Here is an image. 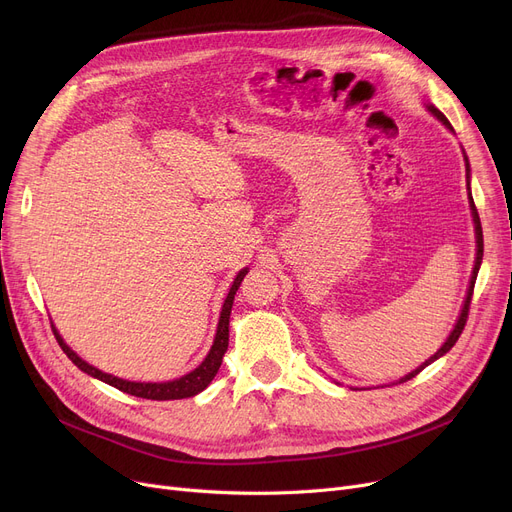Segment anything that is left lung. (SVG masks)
Segmentation results:
<instances>
[{"instance_id":"8db88e82","label":"left lung","mask_w":512,"mask_h":512,"mask_svg":"<svg viewBox=\"0 0 512 512\" xmlns=\"http://www.w3.org/2000/svg\"><path fill=\"white\" fill-rule=\"evenodd\" d=\"M429 112H432L438 120H442L444 122V126L446 128H450L452 130V126H450V122L446 120V116L440 112V110H436L434 105H429L427 107ZM465 159H467V155H465ZM469 161H467V186H469ZM469 201H471V211H473V222H475V234H477V257H475V267H473V276H471V284H469V292H467V299H465V305H463V311H461V317H459V321H456V326H454V330L450 332V336H448V340L444 342V346L440 348V351L434 355V357H429L419 369H415V371H411L409 375H405V378H402L400 382H409V380H413L417 373H421L429 363H434L436 359H440L442 355H446L450 348L456 344V340H459V336L463 334V330H465V324H467V317H469V307H471V299H473V286H475V280H477V272H479V265H481V257H483V232H481V222H479V213H477V207H475V203H473V197H471V191H469Z\"/></svg>"}]
</instances>
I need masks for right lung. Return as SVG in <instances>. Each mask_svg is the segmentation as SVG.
Here are the masks:
<instances>
[{"label": "right lung", "mask_w": 512, "mask_h": 512, "mask_svg": "<svg viewBox=\"0 0 512 512\" xmlns=\"http://www.w3.org/2000/svg\"><path fill=\"white\" fill-rule=\"evenodd\" d=\"M247 276V270H242L230 292L228 297L224 301V307H222V313H220V324H218V334H215V340H213V346L209 355L205 357V361L193 369L191 373L182 375V378L174 380V382H164V384H141V382H128V380H120V378H114V375L110 373H103L99 369H95L93 365H89L87 361L80 359L74 351H70V346L62 340V336L56 332V328H53V336H56L58 344L62 346V351L68 355V359L80 369L85 371L89 375H93V378L110 384L126 394H132V396H139V398H147V400H180V398H188V396H195L199 392H203L209 382L215 378V373H218L220 365H222V359H224V353L228 351V324H230V311H232V303H234V294L242 282V278Z\"/></svg>", "instance_id": "add662e5"}]
</instances>
